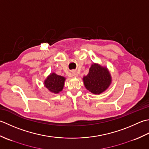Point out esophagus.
<instances>
[{
	"label": "esophagus",
	"instance_id": "esophagus-1",
	"mask_svg": "<svg viewBox=\"0 0 149 149\" xmlns=\"http://www.w3.org/2000/svg\"><path fill=\"white\" fill-rule=\"evenodd\" d=\"M72 76H73L74 77H78V73L77 72H72Z\"/></svg>",
	"mask_w": 149,
	"mask_h": 149
}]
</instances>
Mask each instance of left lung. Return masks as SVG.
<instances>
[{"label":"left lung","instance_id":"obj_1","mask_svg":"<svg viewBox=\"0 0 149 149\" xmlns=\"http://www.w3.org/2000/svg\"><path fill=\"white\" fill-rule=\"evenodd\" d=\"M84 86L93 94L100 95L105 91L112 82V77L107 67L93 63L89 73L83 77Z\"/></svg>","mask_w":149,"mask_h":149}]
</instances>
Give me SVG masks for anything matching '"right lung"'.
<instances>
[{"instance_id": "obj_1", "label": "right lung", "mask_w": 149, "mask_h": 149, "mask_svg": "<svg viewBox=\"0 0 149 149\" xmlns=\"http://www.w3.org/2000/svg\"><path fill=\"white\" fill-rule=\"evenodd\" d=\"M65 81V77L51 72L44 80V86L49 92L58 94L63 90Z\"/></svg>"}]
</instances>
